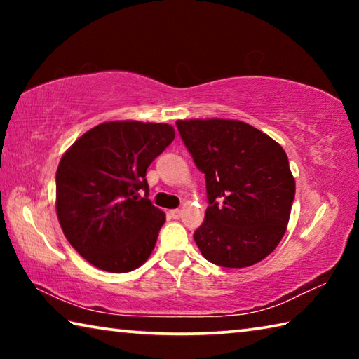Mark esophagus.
Here are the masks:
<instances>
[{
	"label": "esophagus",
	"mask_w": 359,
	"mask_h": 359,
	"mask_svg": "<svg viewBox=\"0 0 359 359\" xmlns=\"http://www.w3.org/2000/svg\"><path fill=\"white\" fill-rule=\"evenodd\" d=\"M180 215H182V210H180V209H174V210H171V217L174 218V220H179Z\"/></svg>",
	"instance_id": "esophagus-1"
}]
</instances>
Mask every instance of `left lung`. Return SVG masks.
Instances as JSON below:
<instances>
[{"label":"left lung","instance_id":"obj_1","mask_svg":"<svg viewBox=\"0 0 359 359\" xmlns=\"http://www.w3.org/2000/svg\"><path fill=\"white\" fill-rule=\"evenodd\" d=\"M205 175L209 205L194 242L223 267H248L276 250L288 226L294 177L282 145L241 120H177Z\"/></svg>","mask_w":359,"mask_h":359}]
</instances>
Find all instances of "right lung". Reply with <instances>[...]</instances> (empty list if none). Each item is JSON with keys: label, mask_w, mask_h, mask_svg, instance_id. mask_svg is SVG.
Returning a JSON list of instances; mask_svg holds the SVG:
<instances>
[{"label": "right lung", "mask_w": 359, "mask_h": 359, "mask_svg": "<svg viewBox=\"0 0 359 359\" xmlns=\"http://www.w3.org/2000/svg\"><path fill=\"white\" fill-rule=\"evenodd\" d=\"M168 123L104 121L65 151L57 169V217L77 253L114 274L142 266L155 248L165 212L141 198L145 171L174 141Z\"/></svg>", "instance_id": "1"}]
</instances>
